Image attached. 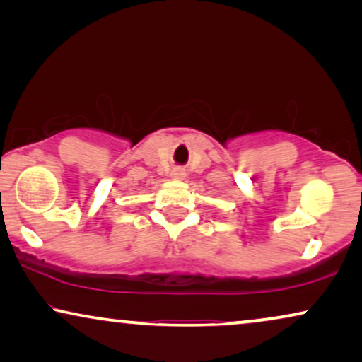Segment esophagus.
I'll return each instance as SVG.
<instances>
[{"mask_svg": "<svg viewBox=\"0 0 362 362\" xmlns=\"http://www.w3.org/2000/svg\"><path fill=\"white\" fill-rule=\"evenodd\" d=\"M170 175H172L173 180H184V178H185V170H184V168H180V167H175L172 170Z\"/></svg>", "mask_w": 362, "mask_h": 362, "instance_id": "1", "label": "esophagus"}]
</instances>
